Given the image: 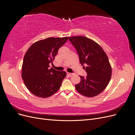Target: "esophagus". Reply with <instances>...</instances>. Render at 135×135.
<instances>
[{
    "label": "esophagus",
    "mask_w": 135,
    "mask_h": 135,
    "mask_svg": "<svg viewBox=\"0 0 135 135\" xmlns=\"http://www.w3.org/2000/svg\"><path fill=\"white\" fill-rule=\"evenodd\" d=\"M67 74H68V75L69 76H72V75H73V73H67Z\"/></svg>",
    "instance_id": "1"
}]
</instances>
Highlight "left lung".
Instances as JSON below:
<instances>
[{
    "label": "left lung",
    "instance_id": "8db88e82",
    "mask_svg": "<svg viewBox=\"0 0 135 135\" xmlns=\"http://www.w3.org/2000/svg\"><path fill=\"white\" fill-rule=\"evenodd\" d=\"M69 40L76 49L82 66L86 65L83 67L87 76H79L81 82L76 84V89L84 96H96L106 88L111 78L112 68L107 54L97 43L86 37H71Z\"/></svg>",
    "mask_w": 135,
    "mask_h": 135
}]
</instances>
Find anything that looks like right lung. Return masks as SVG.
I'll list each match as a JSON object with an SVG mask.
<instances>
[{"mask_svg":"<svg viewBox=\"0 0 135 135\" xmlns=\"http://www.w3.org/2000/svg\"><path fill=\"white\" fill-rule=\"evenodd\" d=\"M68 39V37H65L40 40L34 43L25 54L22 77L28 90L35 96L47 98L59 90L67 73L49 69V63Z\"/></svg>","mask_w":135,"mask_h":135,"instance_id":"1","label":"right lung"}]
</instances>
